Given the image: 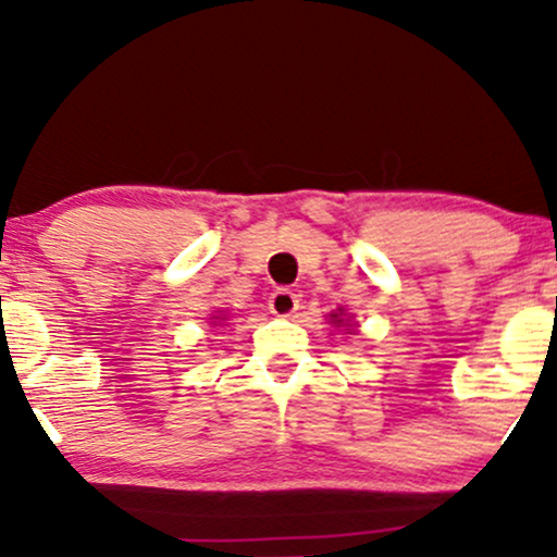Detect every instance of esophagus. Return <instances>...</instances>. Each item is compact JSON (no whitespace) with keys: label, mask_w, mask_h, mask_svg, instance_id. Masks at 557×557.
<instances>
[{"label":"esophagus","mask_w":557,"mask_h":557,"mask_svg":"<svg viewBox=\"0 0 557 557\" xmlns=\"http://www.w3.org/2000/svg\"><path fill=\"white\" fill-rule=\"evenodd\" d=\"M270 311L274 317H290L298 311V296L287 287H277L270 296Z\"/></svg>","instance_id":"1"}]
</instances>
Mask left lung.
Wrapping results in <instances>:
<instances>
[{"label":"left lung","instance_id":"left-lung-1","mask_svg":"<svg viewBox=\"0 0 557 557\" xmlns=\"http://www.w3.org/2000/svg\"><path fill=\"white\" fill-rule=\"evenodd\" d=\"M335 322H343V319H335Z\"/></svg>","mask_w":557,"mask_h":557}]
</instances>
